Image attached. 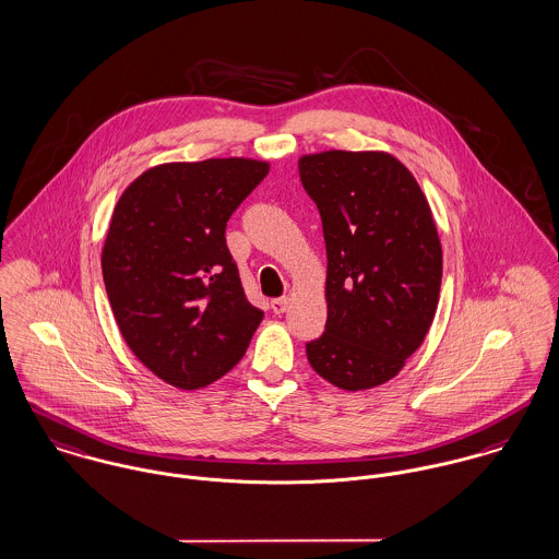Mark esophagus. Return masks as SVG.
I'll return each instance as SVG.
<instances>
[{
	"mask_svg": "<svg viewBox=\"0 0 559 559\" xmlns=\"http://www.w3.org/2000/svg\"><path fill=\"white\" fill-rule=\"evenodd\" d=\"M270 308H272V312H274V314H283V312L289 308V298H278V300H272Z\"/></svg>",
	"mask_w": 559,
	"mask_h": 559,
	"instance_id": "1",
	"label": "esophagus"
}]
</instances>
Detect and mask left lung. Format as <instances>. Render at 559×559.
Here are the masks:
<instances>
[{"instance_id":"obj_1","label":"left lung","mask_w":559,"mask_h":559,"mask_svg":"<svg viewBox=\"0 0 559 559\" xmlns=\"http://www.w3.org/2000/svg\"><path fill=\"white\" fill-rule=\"evenodd\" d=\"M319 209L328 323L306 344L332 385L361 391L391 381L424 344L442 281V247L426 193L385 151H323L298 162Z\"/></svg>"}]
</instances>
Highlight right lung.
Instances as JSON below:
<instances>
[{
	"label": "right lung",
	"mask_w": 559,
	"mask_h": 559,
	"mask_svg": "<svg viewBox=\"0 0 559 559\" xmlns=\"http://www.w3.org/2000/svg\"><path fill=\"white\" fill-rule=\"evenodd\" d=\"M267 173L249 157L159 164L131 180L112 211L106 294L131 353L168 385L218 381L263 319L242 292L225 227Z\"/></svg>",
	"instance_id": "add662e5"
}]
</instances>
